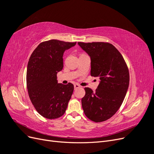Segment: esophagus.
Instances as JSON below:
<instances>
[{
	"instance_id": "1",
	"label": "esophagus",
	"mask_w": 154,
	"mask_h": 154,
	"mask_svg": "<svg viewBox=\"0 0 154 154\" xmlns=\"http://www.w3.org/2000/svg\"><path fill=\"white\" fill-rule=\"evenodd\" d=\"M74 89H77V88H80V86L78 84H74Z\"/></svg>"
}]
</instances>
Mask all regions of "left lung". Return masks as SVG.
Here are the masks:
<instances>
[{"instance_id":"obj_1","label":"left lung","mask_w":154,"mask_h":154,"mask_svg":"<svg viewBox=\"0 0 154 154\" xmlns=\"http://www.w3.org/2000/svg\"><path fill=\"white\" fill-rule=\"evenodd\" d=\"M90 56L91 75L98 77L100 84L93 92L85 87L82 105L87 117L100 123L109 119L122 105L129 85V71L119 51L108 42H78Z\"/></svg>"}]
</instances>
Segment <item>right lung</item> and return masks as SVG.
Instances as JSON below:
<instances>
[{
	"instance_id": "1",
	"label": "right lung",
	"mask_w": 154,
	"mask_h": 154,
	"mask_svg": "<svg viewBox=\"0 0 154 154\" xmlns=\"http://www.w3.org/2000/svg\"><path fill=\"white\" fill-rule=\"evenodd\" d=\"M76 44L45 41L37 46L29 58L26 74L29 97L36 111L47 119L58 118L66 112L74 85L58 83L57 74L63 67L64 51Z\"/></svg>"
}]
</instances>
